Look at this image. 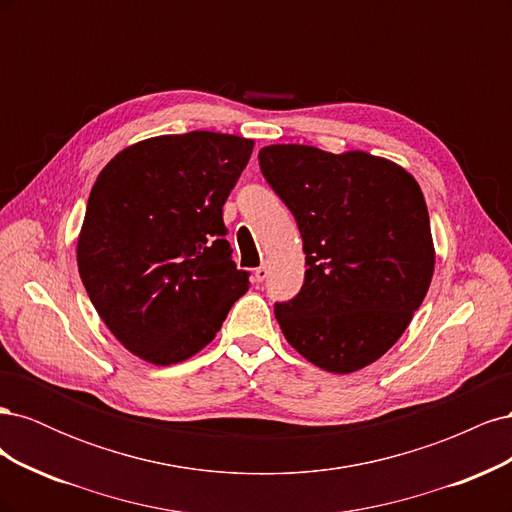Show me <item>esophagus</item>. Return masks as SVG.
I'll use <instances>...</instances> for the list:
<instances>
[{"instance_id": "obj_1", "label": "esophagus", "mask_w": 512, "mask_h": 512, "mask_svg": "<svg viewBox=\"0 0 512 512\" xmlns=\"http://www.w3.org/2000/svg\"><path fill=\"white\" fill-rule=\"evenodd\" d=\"M254 277H256V282H265L267 280V277H269V265H267V262H262L258 269H254Z\"/></svg>"}]
</instances>
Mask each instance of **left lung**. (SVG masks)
<instances>
[{
    "mask_svg": "<svg viewBox=\"0 0 512 512\" xmlns=\"http://www.w3.org/2000/svg\"><path fill=\"white\" fill-rule=\"evenodd\" d=\"M258 160L303 239L301 292L275 303L288 344L331 374L378 361L408 329L436 267L421 185L359 149L269 145Z\"/></svg>",
    "mask_w": 512,
    "mask_h": 512,
    "instance_id": "1",
    "label": "left lung"
}]
</instances>
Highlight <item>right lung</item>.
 Returning a JSON list of instances; mask_svg holds the SVG:
<instances>
[{"mask_svg":"<svg viewBox=\"0 0 512 512\" xmlns=\"http://www.w3.org/2000/svg\"><path fill=\"white\" fill-rule=\"evenodd\" d=\"M252 149V138L235 134H164L100 170L76 262L108 331L138 359H190L250 288L230 260L222 207Z\"/></svg>","mask_w":512,"mask_h":512,"instance_id":"1","label":"right lung"}]
</instances>
